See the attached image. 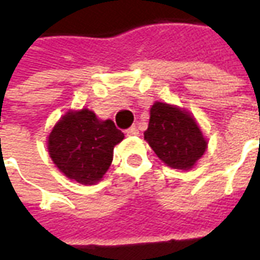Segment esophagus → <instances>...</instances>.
Listing matches in <instances>:
<instances>
[{
    "label": "esophagus",
    "instance_id": "34e87169",
    "mask_svg": "<svg viewBox=\"0 0 260 260\" xmlns=\"http://www.w3.org/2000/svg\"><path fill=\"white\" fill-rule=\"evenodd\" d=\"M125 134H126L128 136H135L139 134V131H138V128L134 125V126H131V128H128V129L125 131Z\"/></svg>",
    "mask_w": 260,
    "mask_h": 260
}]
</instances>
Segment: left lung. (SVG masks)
Returning a JSON list of instances; mask_svg holds the SVG:
<instances>
[{"label": "left lung", "mask_w": 260, "mask_h": 260, "mask_svg": "<svg viewBox=\"0 0 260 260\" xmlns=\"http://www.w3.org/2000/svg\"><path fill=\"white\" fill-rule=\"evenodd\" d=\"M143 135L157 157L173 169L191 170L207 147L191 114L167 103L153 104Z\"/></svg>", "instance_id": "obj_1"}]
</instances>
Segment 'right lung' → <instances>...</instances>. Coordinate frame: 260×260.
Instances as JSON below:
<instances>
[{"instance_id":"obj_1","label":"right lung","mask_w":260,"mask_h":260,"mask_svg":"<svg viewBox=\"0 0 260 260\" xmlns=\"http://www.w3.org/2000/svg\"><path fill=\"white\" fill-rule=\"evenodd\" d=\"M124 134L111 119L102 121L82 108L68 111L48 135L47 147L54 164L69 180L93 185L103 178L113 161L114 146Z\"/></svg>"}]
</instances>
